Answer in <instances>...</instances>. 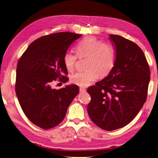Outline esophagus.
Segmentation results:
<instances>
[{"label": "esophagus", "instance_id": "34e87169", "mask_svg": "<svg viewBox=\"0 0 158 158\" xmlns=\"http://www.w3.org/2000/svg\"><path fill=\"white\" fill-rule=\"evenodd\" d=\"M79 91L81 92H85L86 90V89L85 88H79Z\"/></svg>", "mask_w": 158, "mask_h": 158}]
</instances>
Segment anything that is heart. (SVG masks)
Instances as JSON below:
<instances>
[{
    "mask_svg": "<svg viewBox=\"0 0 158 158\" xmlns=\"http://www.w3.org/2000/svg\"><path fill=\"white\" fill-rule=\"evenodd\" d=\"M77 55L66 52L63 57L64 64L68 72H73L77 60L87 59L85 69L71 77L72 83L81 87L90 86L99 77L103 78L111 72L115 62V51L108 43L94 37L81 40L75 48Z\"/></svg>",
    "mask_w": 158,
    "mask_h": 158,
    "instance_id": "b5f03b06",
    "label": "heart"
}]
</instances>
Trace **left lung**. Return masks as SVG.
Listing matches in <instances>:
<instances>
[{
	"instance_id": "obj_1",
	"label": "left lung",
	"mask_w": 158,
	"mask_h": 158,
	"mask_svg": "<svg viewBox=\"0 0 158 158\" xmlns=\"http://www.w3.org/2000/svg\"><path fill=\"white\" fill-rule=\"evenodd\" d=\"M115 62L108 76L87 89V110L99 128L111 131L126 126L138 114L147 97L150 72L143 52L132 41L110 35Z\"/></svg>"
}]
</instances>
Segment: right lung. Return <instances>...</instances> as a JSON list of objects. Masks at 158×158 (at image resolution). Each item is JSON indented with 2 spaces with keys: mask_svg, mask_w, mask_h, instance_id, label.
Wrapping results in <instances>:
<instances>
[{
  "mask_svg": "<svg viewBox=\"0 0 158 158\" xmlns=\"http://www.w3.org/2000/svg\"><path fill=\"white\" fill-rule=\"evenodd\" d=\"M81 35L60 32L41 37L30 44L17 66L15 92L24 114L33 124L45 130L61 123L67 109L79 92L76 85L56 90L59 79L66 83L68 72L63 57L69 46Z\"/></svg>",
  "mask_w": 158,
  "mask_h": 158,
  "instance_id": "obj_1",
  "label": "right lung"
}]
</instances>
